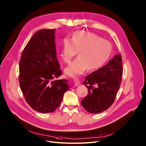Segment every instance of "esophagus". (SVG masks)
Listing matches in <instances>:
<instances>
[{"label": "esophagus", "mask_w": 146, "mask_h": 146, "mask_svg": "<svg viewBox=\"0 0 146 146\" xmlns=\"http://www.w3.org/2000/svg\"><path fill=\"white\" fill-rule=\"evenodd\" d=\"M74 86H77L80 84V80H79V79L77 78L74 79Z\"/></svg>", "instance_id": "obj_1"}]
</instances>
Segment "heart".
I'll list each match as a JSON object with an SVG mask.
<instances>
[{
  "label": "heart",
  "mask_w": 146,
  "mask_h": 146,
  "mask_svg": "<svg viewBox=\"0 0 146 146\" xmlns=\"http://www.w3.org/2000/svg\"><path fill=\"white\" fill-rule=\"evenodd\" d=\"M78 52V58L64 69L66 74L74 77L88 69L94 71L101 68L109 59L112 45L110 42L97 35L84 31L75 32L70 41L64 39L60 58L69 63Z\"/></svg>",
  "instance_id": "1"
}]
</instances>
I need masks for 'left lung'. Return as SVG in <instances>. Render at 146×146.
Segmentation results:
<instances>
[{
    "mask_svg": "<svg viewBox=\"0 0 146 146\" xmlns=\"http://www.w3.org/2000/svg\"><path fill=\"white\" fill-rule=\"evenodd\" d=\"M122 60L121 55H116L105 66L86 77L84 84L88 94L81 104L89 113L103 112L113 103L122 81Z\"/></svg>",
    "mask_w": 146,
    "mask_h": 146,
    "instance_id": "left-lung-1",
    "label": "left lung"
}]
</instances>
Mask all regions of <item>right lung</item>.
<instances>
[{
  "label": "right lung",
  "instance_id": "obj_1",
  "mask_svg": "<svg viewBox=\"0 0 146 146\" xmlns=\"http://www.w3.org/2000/svg\"><path fill=\"white\" fill-rule=\"evenodd\" d=\"M55 29L34 34L20 60L19 83L25 101L35 111L54 112L70 88L66 79L54 80L62 74L56 58Z\"/></svg>",
  "mask_w": 146,
  "mask_h": 146
}]
</instances>
